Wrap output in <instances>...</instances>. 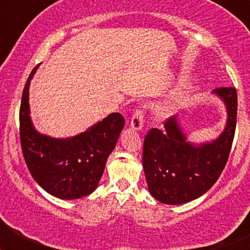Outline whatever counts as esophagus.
I'll list each match as a JSON object with an SVG mask.
<instances>
[{"label": "esophagus", "mask_w": 250, "mask_h": 250, "mask_svg": "<svg viewBox=\"0 0 250 250\" xmlns=\"http://www.w3.org/2000/svg\"><path fill=\"white\" fill-rule=\"evenodd\" d=\"M143 125H144V114L140 110H136L132 115L131 121H130V126H131L132 130L139 131V130L143 129Z\"/></svg>", "instance_id": "1"}]
</instances>
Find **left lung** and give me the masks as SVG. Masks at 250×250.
I'll list each match as a JSON object with an SVG mask.
<instances>
[{"label": "left lung", "instance_id": "1", "mask_svg": "<svg viewBox=\"0 0 250 250\" xmlns=\"http://www.w3.org/2000/svg\"><path fill=\"white\" fill-rule=\"evenodd\" d=\"M211 94L227 109L224 130L216 139L194 144L176 116L164 124L165 130L151 129L145 136L143 167L147 189L160 203L179 205L198 199L215 184L228 161L237 125V90L220 87Z\"/></svg>", "mask_w": 250, "mask_h": 250}]
</instances>
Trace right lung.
I'll return each instance as SVG.
<instances>
[{"instance_id": "1", "label": "right lung", "mask_w": 250, "mask_h": 250, "mask_svg": "<svg viewBox=\"0 0 250 250\" xmlns=\"http://www.w3.org/2000/svg\"><path fill=\"white\" fill-rule=\"evenodd\" d=\"M39 66L31 71L22 94L20 138L23 158L43 190L60 199H80L98 188L125 119L112 112L71 138H52L39 132L31 120L28 104L30 83Z\"/></svg>"}]
</instances>
